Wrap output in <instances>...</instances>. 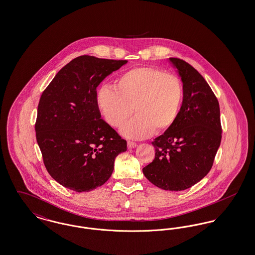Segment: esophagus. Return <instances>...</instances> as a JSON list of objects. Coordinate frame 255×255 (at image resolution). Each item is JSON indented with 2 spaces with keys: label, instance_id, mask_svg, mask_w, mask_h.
<instances>
[{
  "label": "esophagus",
  "instance_id": "esophagus-1",
  "mask_svg": "<svg viewBox=\"0 0 255 255\" xmlns=\"http://www.w3.org/2000/svg\"><path fill=\"white\" fill-rule=\"evenodd\" d=\"M127 145H128L129 149H132V148H135L136 147V143L133 142V141H128Z\"/></svg>",
  "mask_w": 255,
  "mask_h": 255
}]
</instances>
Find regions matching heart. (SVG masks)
Returning a JSON list of instances; mask_svg holds the SVG:
<instances>
[{
    "mask_svg": "<svg viewBox=\"0 0 255 255\" xmlns=\"http://www.w3.org/2000/svg\"><path fill=\"white\" fill-rule=\"evenodd\" d=\"M183 89L180 78L156 67H137L118 78L116 88L102 86L97 94L98 110L113 127H120L134 111L136 116L122 126L121 133L143 139L154 132L169 131L182 109Z\"/></svg>",
    "mask_w": 255,
    "mask_h": 255,
    "instance_id": "heart-1",
    "label": "heart"
}]
</instances>
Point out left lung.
<instances>
[{"mask_svg":"<svg viewBox=\"0 0 255 255\" xmlns=\"http://www.w3.org/2000/svg\"><path fill=\"white\" fill-rule=\"evenodd\" d=\"M169 62L182 79V109L176 124L152 142L155 158L142 172L163 190L182 191L211 169L222 127L218 100L205 78L185 61L172 57Z\"/></svg>","mask_w":255,"mask_h":255,"instance_id":"obj_1","label":"left lung"}]
</instances>
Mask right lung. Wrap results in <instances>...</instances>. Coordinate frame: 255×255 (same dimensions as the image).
I'll use <instances>...</instances> for the list:
<instances>
[{
	"label": "right lung",
	"mask_w": 255,
	"mask_h": 255,
	"mask_svg": "<svg viewBox=\"0 0 255 255\" xmlns=\"http://www.w3.org/2000/svg\"><path fill=\"white\" fill-rule=\"evenodd\" d=\"M127 60L82 55L63 67L43 92L35 123L37 143L49 175L76 192H89L109 180L115 159L127 150L101 120L97 87Z\"/></svg>",
	"instance_id": "right-lung-1"
}]
</instances>
